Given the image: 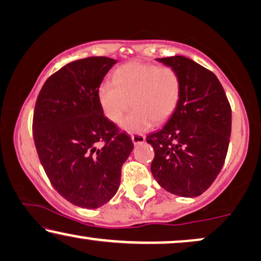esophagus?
<instances>
[{
	"mask_svg": "<svg viewBox=\"0 0 261 261\" xmlns=\"http://www.w3.org/2000/svg\"><path fill=\"white\" fill-rule=\"evenodd\" d=\"M131 140H133L135 145H137V144L143 143V142L145 141V137L141 134H134V135H131Z\"/></svg>",
	"mask_w": 261,
	"mask_h": 261,
	"instance_id": "esophagus-1",
	"label": "esophagus"
}]
</instances>
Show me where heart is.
<instances>
[{
	"mask_svg": "<svg viewBox=\"0 0 261 261\" xmlns=\"http://www.w3.org/2000/svg\"><path fill=\"white\" fill-rule=\"evenodd\" d=\"M181 92L182 81L175 69L133 61L114 71L112 82L101 83L98 98L103 114L112 123H119L133 105L121 126L130 133H141L154 123L168 120L179 105Z\"/></svg>",
	"mask_w": 261,
	"mask_h": 261,
	"instance_id": "heart-1",
	"label": "heart"
}]
</instances>
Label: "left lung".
Listing matches in <instances>:
<instances>
[{
    "instance_id": "obj_1",
    "label": "left lung",
    "mask_w": 261,
    "mask_h": 261,
    "mask_svg": "<svg viewBox=\"0 0 261 261\" xmlns=\"http://www.w3.org/2000/svg\"><path fill=\"white\" fill-rule=\"evenodd\" d=\"M156 61L179 72L182 92L173 116L147 137L155 151L151 174L173 194L200 196L224 165L231 133L230 103L216 75L194 61L184 56Z\"/></svg>"
}]
</instances>
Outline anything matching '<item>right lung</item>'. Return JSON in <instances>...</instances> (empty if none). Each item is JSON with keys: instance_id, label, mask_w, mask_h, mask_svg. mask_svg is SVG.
<instances>
[{"instance_id": "1", "label": "right lung", "mask_w": 261, "mask_h": 261, "mask_svg": "<svg viewBox=\"0 0 261 261\" xmlns=\"http://www.w3.org/2000/svg\"><path fill=\"white\" fill-rule=\"evenodd\" d=\"M117 63L88 57L46 80L33 114V138L55 190L74 205L96 209L117 193L131 138L103 116L98 92Z\"/></svg>"}]
</instances>
